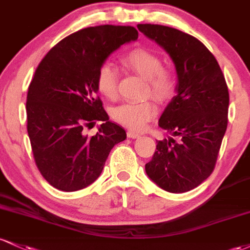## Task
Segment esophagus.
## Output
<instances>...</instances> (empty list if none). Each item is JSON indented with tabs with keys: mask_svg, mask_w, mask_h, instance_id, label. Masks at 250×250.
<instances>
[{
	"mask_svg": "<svg viewBox=\"0 0 250 250\" xmlns=\"http://www.w3.org/2000/svg\"><path fill=\"white\" fill-rule=\"evenodd\" d=\"M127 136L129 139H138V138H140V134L138 133V131H134V130H128L127 131Z\"/></svg>",
	"mask_w": 250,
	"mask_h": 250,
	"instance_id": "1",
	"label": "esophagus"
}]
</instances>
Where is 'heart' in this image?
<instances>
[{
	"label": "heart",
	"mask_w": 250,
	"mask_h": 250,
	"mask_svg": "<svg viewBox=\"0 0 250 250\" xmlns=\"http://www.w3.org/2000/svg\"><path fill=\"white\" fill-rule=\"evenodd\" d=\"M123 64L147 79V84L153 97L158 101H166L175 91V79L166 68L158 54L144 48L130 51L122 58ZM119 72L111 62H104L98 68L96 84L98 91L104 97L114 100L117 95ZM156 112L155 105L149 101L127 102L112 109V119L125 127L134 130H142Z\"/></svg>",
	"instance_id": "b5f03b06"
}]
</instances>
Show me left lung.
I'll return each instance as SVG.
<instances>
[{
  "mask_svg": "<svg viewBox=\"0 0 250 250\" xmlns=\"http://www.w3.org/2000/svg\"><path fill=\"white\" fill-rule=\"evenodd\" d=\"M175 65L177 95L159 120L163 129L177 136L156 141L146 173L159 188L172 193L193 190L215 168L228 125L229 91L213 54L198 39L161 24H138Z\"/></svg>",
  "mask_w": 250,
  "mask_h": 250,
  "instance_id": "obj_1",
  "label": "left lung"
}]
</instances>
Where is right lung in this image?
I'll return each instance as SVG.
<instances>
[{
	"label": "right lung",
	"mask_w": 250,
	"mask_h": 250,
	"mask_svg": "<svg viewBox=\"0 0 250 250\" xmlns=\"http://www.w3.org/2000/svg\"><path fill=\"white\" fill-rule=\"evenodd\" d=\"M138 37L131 26L81 29L51 48L35 70L27 94V131L35 164L53 188L73 192L89 186L112 147L127 138L109 121L96 77L112 52ZM97 120L104 122L99 133L87 138L83 128Z\"/></svg>",
	"instance_id": "obj_1"
}]
</instances>
